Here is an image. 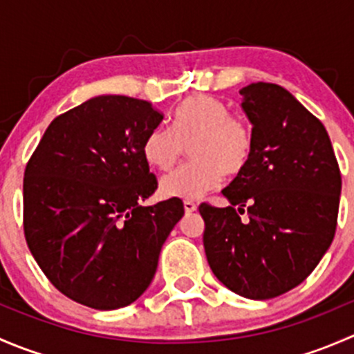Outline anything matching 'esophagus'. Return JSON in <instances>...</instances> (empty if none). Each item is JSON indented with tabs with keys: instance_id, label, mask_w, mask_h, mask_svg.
Wrapping results in <instances>:
<instances>
[{
	"instance_id": "1",
	"label": "esophagus",
	"mask_w": 354,
	"mask_h": 354,
	"mask_svg": "<svg viewBox=\"0 0 354 354\" xmlns=\"http://www.w3.org/2000/svg\"><path fill=\"white\" fill-rule=\"evenodd\" d=\"M183 207H185V212H187V214H192V212H195V210H197V203L192 202V200H185Z\"/></svg>"
}]
</instances>
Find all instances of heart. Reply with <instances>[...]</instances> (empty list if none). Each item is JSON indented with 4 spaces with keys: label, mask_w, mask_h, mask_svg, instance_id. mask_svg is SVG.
Segmentation results:
<instances>
[{
    "label": "heart",
    "mask_w": 354,
    "mask_h": 354,
    "mask_svg": "<svg viewBox=\"0 0 354 354\" xmlns=\"http://www.w3.org/2000/svg\"><path fill=\"white\" fill-rule=\"evenodd\" d=\"M190 147L194 162L166 174L160 194L167 198H200L223 181L224 173L236 176L248 166L253 138L246 124L233 118L224 102L209 95H192L173 116V128L157 127L144 144L149 164L167 171Z\"/></svg>",
    "instance_id": "1"
}]
</instances>
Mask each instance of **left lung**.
<instances>
[{
  "mask_svg": "<svg viewBox=\"0 0 354 354\" xmlns=\"http://www.w3.org/2000/svg\"><path fill=\"white\" fill-rule=\"evenodd\" d=\"M240 94L252 123V159L223 190L230 207H198L203 248L227 289L269 299L303 283L329 250L341 173L327 130L291 92L257 82ZM245 206L243 223L237 212Z\"/></svg>",
  "mask_w": 354,
  "mask_h": 354,
  "instance_id": "1",
  "label": "left lung"
}]
</instances>
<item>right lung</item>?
<instances>
[{
	"mask_svg": "<svg viewBox=\"0 0 354 354\" xmlns=\"http://www.w3.org/2000/svg\"><path fill=\"white\" fill-rule=\"evenodd\" d=\"M162 118L142 99L97 95L55 118L25 167L28 250L73 301L123 308L154 279L185 214L180 198L140 205L157 190L144 144Z\"/></svg>",
	"mask_w": 354,
	"mask_h": 354,
	"instance_id": "right-lung-1",
	"label": "right lung"
}]
</instances>
